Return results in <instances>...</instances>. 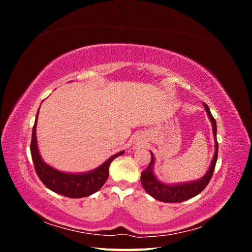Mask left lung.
I'll use <instances>...</instances> for the list:
<instances>
[{"mask_svg":"<svg viewBox=\"0 0 252 252\" xmlns=\"http://www.w3.org/2000/svg\"><path fill=\"white\" fill-rule=\"evenodd\" d=\"M204 107L206 112L208 114V118L211 122L212 125V132L215 136V155H213L211 164L209 166V169L205 175L201 179H197L193 182L188 183H181V184H164L161 181H158L154 172V165H155V158L154 154H151V162L148 167L142 172L141 175V183L146 190V192L150 194L156 200L165 202V203H181L186 200L191 199L202 192L205 187L208 185V183L212 177L213 171L216 168L217 159H218V151H219V145L217 141V122L215 118L209 110V107L204 103Z\"/></svg>","mask_w":252,"mask_h":252,"instance_id":"8db88e82","label":"left lung"}]
</instances>
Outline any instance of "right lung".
Here are the masks:
<instances>
[{
	"mask_svg": "<svg viewBox=\"0 0 252 252\" xmlns=\"http://www.w3.org/2000/svg\"><path fill=\"white\" fill-rule=\"evenodd\" d=\"M37 114H39V110H37L35 122L32 128L30 152H32L35 172L37 177L43 182V184L50 189L51 191L67 197H72V199L88 196L98 191L109 177V166L111 162L117 157L123 155L124 151H120L118 154L113 155L102 165L88 172L67 173L57 170L56 168L45 163L40 156L35 135Z\"/></svg>",
	"mask_w": 252,
	"mask_h": 252,
	"instance_id": "right-lung-1",
	"label": "right lung"
}]
</instances>
